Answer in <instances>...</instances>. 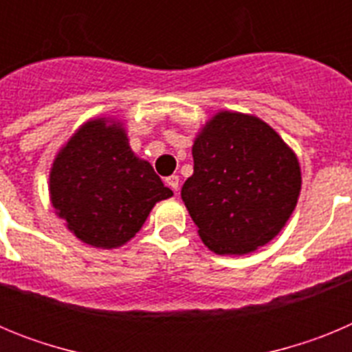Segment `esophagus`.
Segmentation results:
<instances>
[{"label":"esophagus","instance_id":"34e87169","mask_svg":"<svg viewBox=\"0 0 352 352\" xmlns=\"http://www.w3.org/2000/svg\"><path fill=\"white\" fill-rule=\"evenodd\" d=\"M166 183L169 188H173L174 194H178V186H179V176H176V174H173V176H169V178H166Z\"/></svg>","mask_w":352,"mask_h":352}]
</instances>
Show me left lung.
<instances>
[{
  "label": "left lung",
  "instance_id": "8db88e82",
  "mask_svg": "<svg viewBox=\"0 0 352 352\" xmlns=\"http://www.w3.org/2000/svg\"><path fill=\"white\" fill-rule=\"evenodd\" d=\"M192 155L182 199L211 252L245 256L284 229L300 197L301 169L266 121L219 111L197 132Z\"/></svg>",
  "mask_w": 352,
  "mask_h": 352
}]
</instances>
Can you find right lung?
<instances>
[{
    "mask_svg": "<svg viewBox=\"0 0 352 352\" xmlns=\"http://www.w3.org/2000/svg\"><path fill=\"white\" fill-rule=\"evenodd\" d=\"M49 197L77 239L113 250L129 243L155 204L173 197V190L148 160L133 153L123 121L91 118L56 153Z\"/></svg>",
    "mask_w": 352,
    "mask_h": 352,
    "instance_id": "1",
    "label": "right lung"
}]
</instances>
